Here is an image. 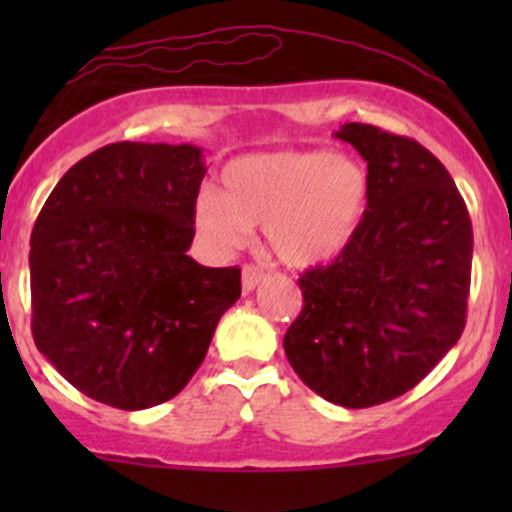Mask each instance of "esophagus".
<instances>
[{"label": "esophagus", "mask_w": 512, "mask_h": 512, "mask_svg": "<svg viewBox=\"0 0 512 512\" xmlns=\"http://www.w3.org/2000/svg\"><path fill=\"white\" fill-rule=\"evenodd\" d=\"M262 279H264L262 269L252 267V264H245V267H243V291H245V293L255 291L257 286L262 284Z\"/></svg>", "instance_id": "34e87169"}]
</instances>
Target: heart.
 <instances>
[{
	"label": "heart",
	"instance_id": "b5f03b06",
	"mask_svg": "<svg viewBox=\"0 0 512 512\" xmlns=\"http://www.w3.org/2000/svg\"><path fill=\"white\" fill-rule=\"evenodd\" d=\"M370 202V173L344 151L250 154L228 163L219 195L204 192L195 226L216 252L240 248L252 226L289 267L330 264L354 243Z\"/></svg>",
	"mask_w": 512,
	"mask_h": 512
}]
</instances>
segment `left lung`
<instances>
[{
	"instance_id": "left-lung-1",
	"label": "left lung",
	"mask_w": 512,
	"mask_h": 512,
	"mask_svg": "<svg viewBox=\"0 0 512 512\" xmlns=\"http://www.w3.org/2000/svg\"><path fill=\"white\" fill-rule=\"evenodd\" d=\"M334 137L366 158L368 211L344 255L298 279L303 310L284 351L317 395L366 409L419 385L460 339L472 221L448 170L419 142L361 122Z\"/></svg>"
}]
</instances>
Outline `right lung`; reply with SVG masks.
I'll return each instance as SVG.
<instances>
[{
    "instance_id": "obj_1",
    "label": "right lung",
    "mask_w": 512,
    "mask_h": 512,
    "mask_svg": "<svg viewBox=\"0 0 512 512\" xmlns=\"http://www.w3.org/2000/svg\"><path fill=\"white\" fill-rule=\"evenodd\" d=\"M204 154L192 144L117 142L74 163L31 236L33 339L76 390L137 411L190 383L238 267L187 255Z\"/></svg>"
}]
</instances>
